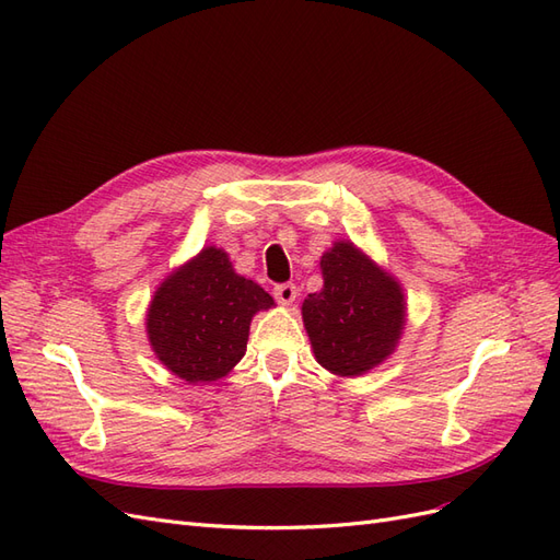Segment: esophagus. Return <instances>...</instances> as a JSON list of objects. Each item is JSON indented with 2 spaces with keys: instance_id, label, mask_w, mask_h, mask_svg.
Wrapping results in <instances>:
<instances>
[{
  "instance_id": "esophagus-1",
  "label": "esophagus",
  "mask_w": 560,
  "mask_h": 560,
  "mask_svg": "<svg viewBox=\"0 0 560 560\" xmlns=\"http://www.w3.org/2000/svg\"><path fill=\"white\" fill-rule=\"evenodd\" d=\"M273 294H276V299L282 303V306H290V303L296 301L299 290H296L294 282H282V284H276Z\"/></svg>"
}]
</instances>
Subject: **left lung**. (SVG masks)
Masks as SVG:
<instances>
[{
  "instance_id": "1",
  "label": "left lung",
  "mask_w": 560,
  "mask_h": 560,
  "mask_svg": "<svg viewBox=\"0 0 560 560\" xmlns=\"http://www.w3.org/2000/svg\"><path fill=\"white\" fill-rule=\"evenodd\" d=\"M325 287L303 301L317 362L338 376H360L395 350L404 327L399 284L350 243L319 261Z\"/></svg>"
}]
</instances>
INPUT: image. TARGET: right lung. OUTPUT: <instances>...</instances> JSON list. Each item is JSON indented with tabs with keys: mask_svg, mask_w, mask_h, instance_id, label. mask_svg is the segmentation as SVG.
I'll use <instances>...</instances> for the list:
<instances>
[{
	"mask_svg": "<svg viewBox=\"0 0 560 560\" xmlns=\"http://www.w3.org/2000/svg\"><path fill=\"white\" fill-rule=\"evenodd\" d=\"M270 306L273 296L235 273L226 252L206 247L159 287L147 317L149 341L175 376L210 383L243 360L252 315Z\"/></svg>",
	"mask_w": 560,
	"mask_h": 560,
	"instance_id": "right-lung-1",
	"label": "right lung"
}]
</instances>
